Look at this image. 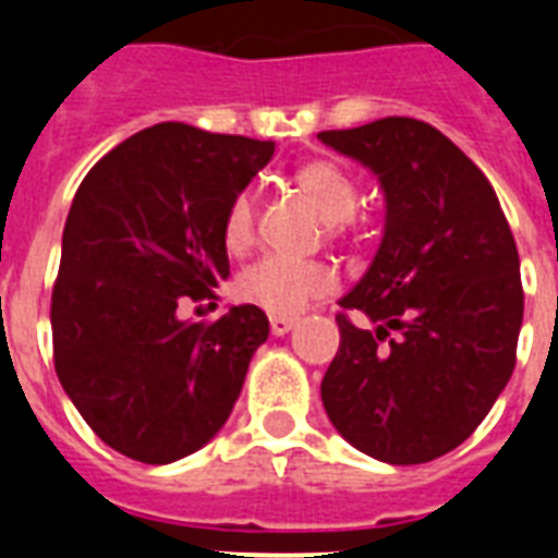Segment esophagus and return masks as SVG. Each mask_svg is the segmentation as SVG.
Instances as JSON below:
<instances>
[{
    "label": "esophagus",
    "mask_w": 558,
    "mask_h": 558,
    "mask_svg": "<svg viewBox=\"0 0 558 558\" xmlns=\"http://www.w3.org/2000/svg\"><path fill=\"white\" fill-rule=\"evenodd\" d=\"M269 327H271V336H287V332L295 327V318H287V315H271Z\"/></svg>",
    "instance_id": "esophagus-1"
}]
</instances>
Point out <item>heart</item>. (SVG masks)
Here are the masks:
<instances>
[{
  "instance_id": "b5f03b06",
  "label": "heart",
  "mask_w": 558,
  "mask_h": 558,
  "mask_svg": "<svg viewBox=\"0 0 558 558\" xmlns=\"http://www.w3.org/2000/svg\"><path fill=\"white\" fill-rule=\"evenodd\" d=\"M295 185L301 187L315 210L330 222L332 231L348 228L350 214L356 208V182L336 161L315 159L295 170ZM254 234V199L248 193H236L222 219V243L228 252H243ZM336 289V275L324 263L289 260V257H260L236 280V295L248 304L260 306L271 315L301 313L315 298L330 295Z\"/></svg>"
}]
</instances>
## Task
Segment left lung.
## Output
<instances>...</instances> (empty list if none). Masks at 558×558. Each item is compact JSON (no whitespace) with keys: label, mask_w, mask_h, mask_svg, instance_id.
<instances>
[{"label":"left lung","mask_w":558,"mask_h":558,"mask_svg":"<svg viewBox=\"0 0 558 558\" xmlns=\"http://www.w3.org/2000/svg\"><path fill=\"white\" fill-rule=\"evenodd\" d=\"M318 142L359 161L385 193L371 266L341 298V344L322 381L336 432L393 466L458 449L515 367L524 292L519 248L477 165L440 130L379 118Z\"/></svg>","instance_id":"left-lung-1"}]
</instances>
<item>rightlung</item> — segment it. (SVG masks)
<instances>
[{"label":"right lung","mask_w":558,"mask_h":558,"mask_svg":"<svg viewBox=\"0 0 558 558\" xmlns=\"http://www.w3.org/2000/svg\"><path fill=\"white\" fill-rule=\"evenodd\" d=\"M275 144L165 121L86 173L63 228L51 295L57 379L100 440L165 466L231 416L269 318L228 306L214 324L179 306L231 275L222 219Z\"/></svg>","instance_id":"add662e5"}]
</instances>
